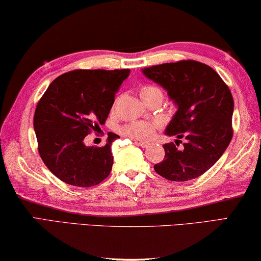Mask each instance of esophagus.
<instances>
[{
  "label": "esophagus",
  "mask_w": 261,
  "mask_h": 261,
  "mask_svg": "<svg viewBox=\"0 0 261 261\" xmlns=\"http://www.w3.org/2000/svg\"><path fill=\"white\" fill-rule=\"evenodd\" d=\"M135 143L139 144V146L142 147V148H147L149 146V142H144V141H136L135 140Z\"/></svg>",
  "instance_id": "34e87169"
}]
</instances>
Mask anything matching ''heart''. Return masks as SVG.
Segmentation results:
<instances>
[{"label":"heart","mask_w":261,"mask_h":261,"mask_svg":"<svg viewBox=\"0 0 261 261\" xmlns=\"http://www.w3.org/2000/svg\"><path fill=\"white\" fill-rule=\"evenodd\" d=\"M140 95L142 99L150 98L152 96H160L162 98L161 89L153 85H144L141 88ZM161 127L159 121H149V120H136L132 121L121 128V133L130 139L135 140H149L155 134L156 129Z\"/></svg>","instance_id":"heart-1"}]
</instances>
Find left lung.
Masks as SVG:
<instances>
[{"instance_id":"1","label":"left lung","mask_w":261,"mask_h":261,"mask_svg":"<svg viewBox=\"0 0 261 261\" xmlns=\"http://www.w3.org/2000/svg\"><path fill=\"white\" fill-rule=\"evenodd\" d=\"M142 74L161 85L177 108L165 134L179 142L186 140L182 149L164 144V160L153 169L171 181L198 178L220 160L231 141V92L213 68L192 60L144 68Z\"/></svg>"}]
</instances>
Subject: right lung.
Here are the masks:
<instances>
[{"label":"right lung","mask_w":261,"mask_h":261,"mask_svg":"<svg viewBox=\"0 0 261 261\" xmlns=\"http://www.w3.org/2000/svg\"><path fill=\"white\" fill-rule=\"evenodd\" d=\"M129 69H80L55 79L37 105L33 118L41 160L55 177L79 187L98 185L113 165L110 136L104 147H87L84 139L104 123L114 93Z\"/></svg>","instance_id":"right-lung-1"}]
</instances>
